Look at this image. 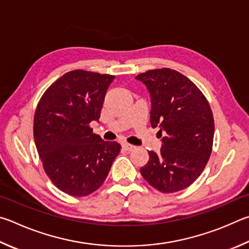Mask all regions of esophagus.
I'll return each mask as SVG.
<instances>
[{
  "label": "esophagus",
  "instance_id": "34e87169",
  "mask_svg": "<svg viewBox=\"0 0 249 249\" xmlns=\"http://www.w3.org/2000/svg\"><path fill=\"white\" fill-rule=\"evenodd\" d=\"M122 149L125 151H133L134 149H136V146L132 144H129V143H124V144H122Z\"/></svg>",
  "mask_w": 249,
  "mask_h": 249
}]
</instances>
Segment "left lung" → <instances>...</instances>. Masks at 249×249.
I'll return each instance as SVG.
<instances>
[{"mask_svg": "<svg viewBox=\"0 0 249 249\" xmlns=\"http://www.w3.org/2000/svg\"><path fill=\"white\" fill-rule=\"evenodd\" d=\"M151 94V125L163 137L160 153L149 151L143 178L160 193H176L201 175L210 159L214 119L210 105L194 82L173 69L149 70L136 76Z\"/></svg>", "mask_w": 249, "mask_h": 249, "instance_id": "obj_1", "label": "left lung"}]
</instances>
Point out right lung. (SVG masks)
<instances>
[{
  "instance_id": "1",
  "label": "right lung",
  "mask_w": 249,
  "mask_h": 249,
  "mask_svg": "<svg viewBox=\"0 0 249 249\" xmlns=\"http://www.w3.org/2000/svg\"><path fill=\"white\" fill-rule=\"evenodd\" d=\"M115 75L85 70L63 74L48 87L34 117V139L43 169L56 188L85 197L104 184L121 146L103 141L89 124L100 117Z\"/></svg>"
}]
</instances>
